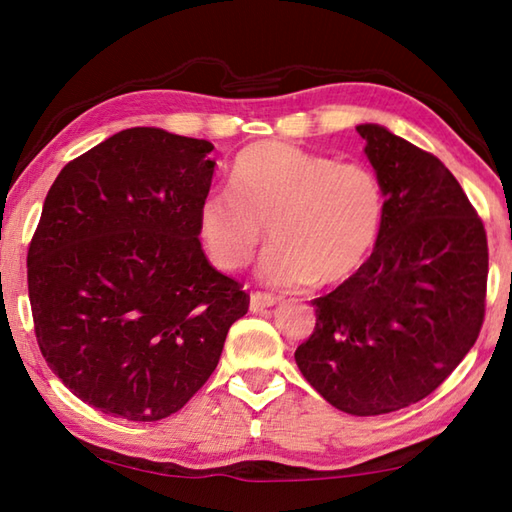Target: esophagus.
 I'll list each match as a JSON object with an SVG mask.
<instances>
[{"label": "esophagus", "mask_w": 512, "mask_h": 512, "mask_svg": "<svg viewBox=\"0 0 512 512\" xmlns=\"http://www.w3.org/2000/svg\"><path fill=\"white\" fill-rule=\"evenodd\" d=\"M277 303V299L268 292H253L250 295V312H264L266 308H273Z\"/></svg>", "instance_id": "obj_1"}]
</instances>
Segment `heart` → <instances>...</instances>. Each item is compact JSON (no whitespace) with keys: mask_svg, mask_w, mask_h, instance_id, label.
<instances>
[{"mask_svg":"<svg viewBox=\"0 0 512 512\" xmlns=\"http://www.w3.org/2000/svg\"><path fill=\"white\" fill-rule=\"evenodd\" d=\"M233 195L204 198L198 233L211 262L237 273L270 244L259 273L273 286H334L372 255L385 222V189L361 160H334L281 140L237 154Z\"/></svg>","mask_w":512,"mask_h":512,"instance_id":"b5f03b06","label":"heart"}]
</instances>
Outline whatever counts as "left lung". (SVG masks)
<instances>
[{
	"mask_svg": "<svg viewBox=\"0 0 512 512\" xmlns=\"http://www.w3.org/2000/svg\"><path fill=\"white\" fill-rule=\"evenodd\" d=\"M385 189V222L365 266L312 301L317 325L295 361L352 416L427 398L469 354L486 310L480 215L442 162L380 125H358Z\"/></svg>",
	"mask_w": 512,
	"mask_h": 512,
	"instance_id": "left-lung-1",
	"label": "left lung"
}]
</instances>
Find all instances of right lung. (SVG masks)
Listing matches in <instances>:
<instances>
[{
	"mask_svg": "<svg viewBox=\"0 0 512 512\" xmlns=\"http://www.w3.org/2000/svg\"><path fill=\"white\" fill-rule=\"evenodd\" d=\"M209 140L123 129L70 160L28 246L39 350L76 398L154 422L187 405L248 312L239 281L209 264L198 213Z\"/></svg>",
	"mask_w": 512,
	"mask_h": 512,
	"instance_id": "add662e5",
	"label": "right lung"
}]
</instances>
